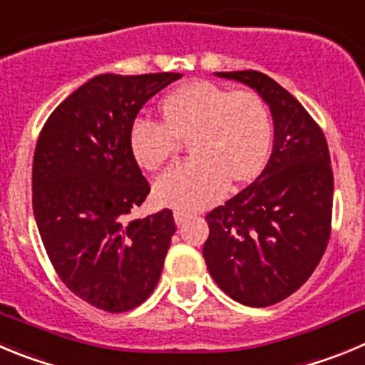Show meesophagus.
<instances>
[{"mask_svg":"<svg viewBox=\"0 0 365 365\" xmlns=\"http://www.w3.org/2000/svg\"><path fill=\"white\" fill-rule=\"evenodd\" d=\"M187 218H189V215H185V212H183V211H175L176 225H183V223L187 222Z\"/></svg>","mask_w":365,"mask_h":365,"instance_id":"34e87169","label":"esophagus"}]
</instances>
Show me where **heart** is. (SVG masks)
<instances>
[{"mask_svg":"<svg viewBox=\"0 0 365 365\" xmlns=\"http://www.w3.org/2000/svg\"><path fill=\"white\" fill-rule=\"evenodd\" d=\"M163 123L138 118L130 129L134 158L156 170L190 138L195 158L163 173L154 183L160 203L198 211L218 202L231 182L256 176L271 147V114L251 88L231 91L209 81L176 88L162 103Z\"/></svg>","mask_w":365,"mask_h":365,"instance_id":"1","label":"heart"}]
</instances>
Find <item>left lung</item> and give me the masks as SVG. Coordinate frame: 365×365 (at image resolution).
Wrapping results in <instances>:
<instances>
[{"label": "left lung", "mask_w": 365, "mask_h": 365, "mask_svg": "<svg viewBox=\"0 0 365 365\" xmlns=\"http://www.w3.org/2000/svg\"><path fill=\"white\" fill-rule=\"evenodd\" d=\"M247 85L269 105L274 140L249 187L205 216L203 258L232 300L267 307L300 289L331 235L333 170L327 142L300 101L256 71L215 72Z\"/></svg>", "instance_id": "obj_1"}]
</instances>
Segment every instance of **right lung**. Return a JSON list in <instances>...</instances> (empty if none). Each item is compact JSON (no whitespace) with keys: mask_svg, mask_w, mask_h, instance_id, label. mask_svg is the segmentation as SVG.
<instances>
[{"mask_svg":"<svg viewBox=\"0 0 365 365\" xmlns=\"http://www.w3.org/2000/svg\"><path fill=\"white\" fill-rule=\"evenodd\" d=\"M178 72L100 74L45 121L32 163V209L48 258L72 293L109 313L145 302L160 280L173 211L127 220L150 192L130 129Z\"/></svg>","mask_w":365,"mask_h":365,"instance_id":"add662e5","label":"right lung"}]
</instances>
